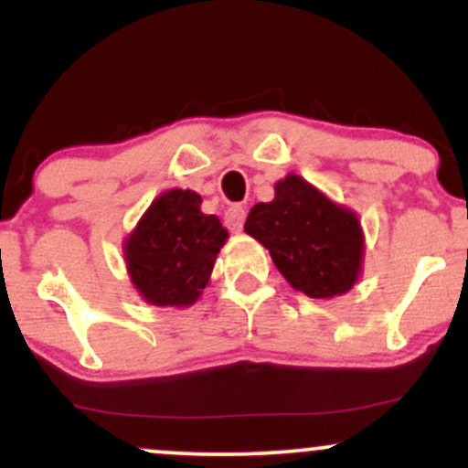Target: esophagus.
<instances>
[{
	"label": "esophagus",
	"instance_id": "esophagus-1",
	"mask_svg": "<svg viewBox=\"0 0 468 468\" xmlns=\"http://www.w3.org/2000/svg\"><path fill=\"white\" fill-rule=\"evenodd\" d=\"M244 219H246V208L241 204H233V207L227 208L224 213V224H227L229 230L233 233H239L241 227H244Z\"/></svg>",
	"mask_w": 468,
	"mask_h": 468
}]
</instances>
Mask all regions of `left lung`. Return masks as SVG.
I'll use <instances>...</instances> for the list:
<instances>
[{"label":"left lung","mask_w":468,"mask_h":468,"mask_svg":"<svg viewBox=\"0 0 468 468\" xmlns=\"http://www.w3.org/2000/svg\"><path fill=\"white\" fill-rule=\"evenodd\" d=\"M244 230L268 249L290 286L313 299L346 294L361 275L365 239L356 213L302 176L279 180L272 202L255 204Z\"/></svg>","instance_id":"obj_1"}]
</instances>
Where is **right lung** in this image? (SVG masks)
<instances>
[{"instance_id": "add662e5", "label": "right lung", "mask_w": 468, "mask_h": 468, "mask_svg": "<svg viewBox=\"0 0 468 468\" xmlns=\"http://www.w3.org/2000/svg\"><path fill=\"white\" fill-rule=\"evenodd\" d=\"M200 204L191 189L165 191L125 239L127 272L147 303L185 308L207 288L229 230Z\"/></svg>"}]
</instances>
